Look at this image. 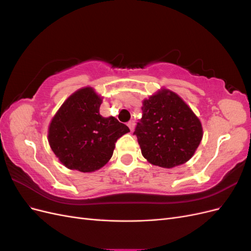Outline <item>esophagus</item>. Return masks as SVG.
<instances>
[{
  "label": "esophagus",
  "mask_w": 251,
  "mask_h": 251,
  "mask_svg": "<svg viewBox=\"0 0 251 251\" xmlns=\"http://www.w3.org/2000/svg\"><path fill=\"white\" fill-rule=\"evenodd\" d=\"M127 126L130 127V130H131V131H133V130H134V127H135V123H134V121H133V120H130V121H128V123H127Z\"/></svg>",
  "instance_id": "1"
}]
</instances>
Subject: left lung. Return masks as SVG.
<instances>
[{
  "label": "left lung",
  "instance_id": "1",
  "mask_svg": "<svg viewBox=\"0 0 251 251\" xmlns=\"http://www.w3.org/2000/svg\"><path fill=\"white\" fill-rule=\"evenodd\" d=\"M134 135L149 162L172 169L193 157L203 131L191 108L176 93L164 89L143 101Z\"/></svg>",
  "mask_w": 251,
  "mask_h": 251
}]
</instances>
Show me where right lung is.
I'll return each instance as SVG.
<instances>
[{
    "label": "right lung",
    "instance_id": "obj_1",
    "mask_svg": "<svg viewBox=\"0 0 251 251\" xmlns=\"http://www.w3.org/2000/svg\"><path fill=\"white\" fill-rule=\"evenodd\" d=\"M101 98L92 88H82L63 103L48 133L53 153L66 168L90 173L107 163L121 136L130 132L115 117L100 114Z\"/></svg>",
    "mask_w": 251,
    "mask_h": 251
}]
</instances>
